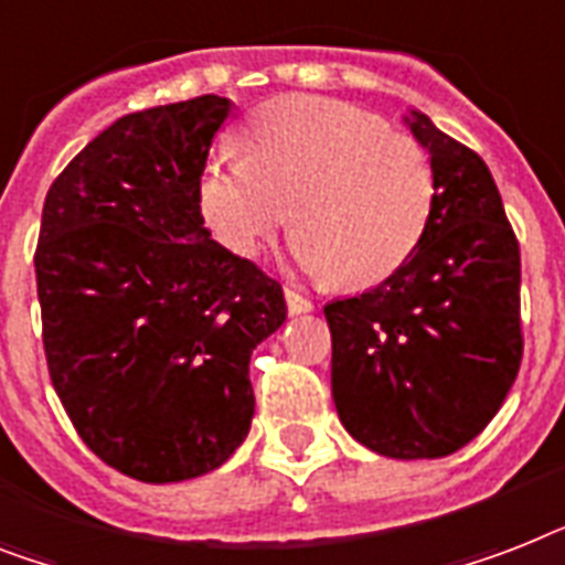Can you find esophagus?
<instances>
[{
	"label": "esophagus",
	"instance_id": "1",
	"mask_svg": "<svg viewBox=\"0 0 565 565\" xmlns=\"http://www.w3.org/2000/svg\"><path fill=\"white\" fill-rule=\"evenodd\" d=\"M284 298H287V310H290L292 316L307 313V310H313V301H310V298H307V296H301V292L290 290V287L284 290Z\"/></svg>",
	"mask_w": 565,
	"mask_h": 565
}]
</instances>
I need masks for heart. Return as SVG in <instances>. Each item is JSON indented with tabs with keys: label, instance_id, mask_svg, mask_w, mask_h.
Listing matches in <instances>:
<instances>
[{
	"label": "heart",
	"instance_id": "b5f03b06",
	"mask_svg": "<svg viewBox=\"0 0 565 565\" xmlns=\"http://www.w3.org/2000/svg\"><path fill=\"white\" fill-rule=\"evenodd\" d=\"M243 162H209L196 182L205 226L255 258L290 211L292 255L345 290L392 278L433 223V159L369 109L319 95L258 107L237 136Z\"/></svg>",
	"mask_w": 565,
	"mask_h": 565
}]
</instances>
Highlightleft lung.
I'll return each instance as SVG.
<instances>
[{"instance_id":"8db88e82","label":"left lung","mask_w":565,"mask_h":565,"mask_svg":"<svg viewBox=\"0 0 565 565\" xmlns=\"http://www.w3.org/2000/svg\"><path fill=\"white\" fill-rule=\"evenodd\" d=\"M433 223L392 278L324 305L339 420L386 458H444L493 420L522 362L520 243L481 156L412 109Z\"/></svg>"}]
</instances>
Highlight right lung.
<instances>
[{
	"instance_id": "1",
	"label": "right lung",
	"mask_w": 565,
	"mask_h": 565,
	"mask_svg": "<svg viewBox=\"0 0 565 565\" xmlns=\"http://www.w3.org/2000/svg\"><path fill=\"white\" fill-rule=\"evenodd\" d=\"M220 95L118 118L49 188L36 296L54 392L86 447L148 484L217 470L249 435L252 351L281 284L211 241L196 182Z\"/></svg>"
}]
</instances>
